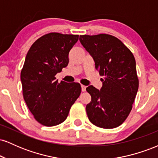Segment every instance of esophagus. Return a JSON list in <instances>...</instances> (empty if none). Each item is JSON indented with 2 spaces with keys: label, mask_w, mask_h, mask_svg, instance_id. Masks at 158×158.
<instances>
[{
  "label": "esophagus",
  "mask_w": 158,
  "mask_h": 158,
  "mask_svg": "<svg viewBox=\"0 0 158 158\" xmlns=\"http://www.w3.org/2000/svg\"><path fill=\"white\" fill-rule=\"evenodd\" d=\"M81 90H82L83 92H85V90H86V88H87V87L85 86V85H81Z\"/></svg>",
  "instance_id": "obj_1"
}]
</instances>
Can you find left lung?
Listing matches in <instances>:
<instances>
[{"label": "left lung", "instance_id": "8db88e82", "mask_svg": "<svg viewBox=\"0 0 158 158\" xmlns=\"http://www.w3.org/2000/svg\"><path fill=\"white\" fill-rule=\"evenodd\" d=\"M79 41L103 77L100 90L93 85L86 88L91 96L86 106L88 119L99 128L118 127L129 115L138 90L135 56L120 40L108 34L82 35Z\"/></svg>", "mask_w": 158, "mask_h": 158}]
</instances>
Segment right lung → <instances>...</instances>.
<instances>
[{
	"label": "right lung",
	"instance_id": "add662e5",
	"mask_svg": "<svg viewBox=\"0 0 158 158\" xmlns=\"http://www.w3.org/2000/svg\"><path fill=\"white\" fill-rule=\"evenodd\" d=\"M79 35L50 32L38 39L27 52L21 72L23 97L40 124L63 123L81 94L78 82H59L56 74L68 66V54Z\"/></svg>",
	"mask_w": 158,
	"mask_h": 158
}]
</instances>
